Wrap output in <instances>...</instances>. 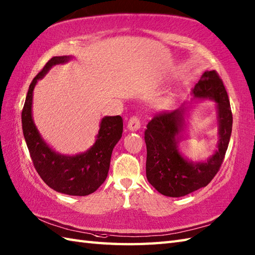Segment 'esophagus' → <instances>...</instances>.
<instances>
[{
	"label": "esophagus",
	"instance_id": "esophagus-1",
	"mask_svg": "<svg viewBox=\"0 0 255 255\" xmlns=\"http://www.w3.org/2000/svg\"><path fill=\"white\" fill-rule=\"evenodd\" d=\"M127 128H128L130 131H137L138 129L140 128V121H139V118L136 117V116H133V117H131L130 119H129L128 125H127Z\"/></svg>",
	"mask_w": 255,
	"mask_h": 255
}]
</instances>
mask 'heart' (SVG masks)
<instances>
[{
    "label": "heart",
    "instance_id": "obj_1",
    "mask_svg": "<svg viewBox=\"0 0 255 255\" xmlns=\"http://www.w3.org/2000/svg\"><path fill=\"white\" fill-rule=\"evenodd\" d=\"M167 103H171V99H169V100H167Z\"/></svg>",
    "mask_w": 255,
    "mask_h": 255
}]
</instances>
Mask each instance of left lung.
<instances>
[{"label": "left lung", "mask_w": 255, "mask_h": 255, "mask_svg": "<svg viewBox=\"0 0 255 255\" xmlns=\"http://www.w3.org/2000/svg\"><path fill=\"white\" fill-rule=\"evenodd\" d=\"M194 100L216 103L218 125L217 150L207 160L192 161L184 156L178 143L187 128L189 106L155 115L147 126L145 173L149 183L164 196L182 197L207 186L217 174L228 149L232 130V114L228 94L215 70L205 71L192 91Z\"/></svg>", "instance_id": "obj_1"}]
</instances>
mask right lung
Masks as SVG:
<instances>
[{"label":"right lung","instance_id":"right-lung-1","mask_svg":"<svg viewBox=\"0 0 255 255\" xmlns=\"http://www.w3.org/2000/svg\"><path fill=\"white\" fill-rule=\"evenodd\" d=\"M71 59L72 56L51 58L32 80L21 112V126L32 163L42 181L58 193L86 196L94 193L106 180L113 149L122 138L123 118L103 117L94 144L85 152L74 155L53 150L41 137L32 118V93L37 82L53 66L67 63Z\"/></svg>","mask_w":255,"mask_h":255}]
</instances>
